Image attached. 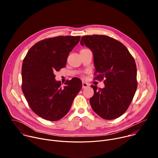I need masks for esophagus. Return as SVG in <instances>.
I'll return each instance as SVG.
<instances>
[{
    "label": "esophagus",
    "mask_w": 158,
    "mask_h": 158,
    "mask_svg": "<svg viewBox=\"0 0 158 158\" xmlns=\"http://www.w3.org/2000/svg\"><path fill=\"white\" fill-rule=\"evenodd\" d=\"M89 86V84H87V82H85L84 81H82V89H85Z\"/></svg>",
    "instance_id": "obj_1"
}]
</instances>
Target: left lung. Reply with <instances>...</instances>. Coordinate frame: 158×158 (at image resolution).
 <instances>
[{
	"label": "left lung",
	"mask_w": 158,
	"mask_h": 158,
	"mask_svg": "<svg viewBox=\"0 0 158 158\" xmlns=\"http://www.w3.org/2000/svg\"><path fill=\"white\" fill-rule=\"evenodd\" d=\"M80 43L93 54L98 74L95 79H105L104 88L91 85L94 93L89 101L93 109L104 119L119 118L129 106L138 86L134 58L121 42L107 35H85Z\"/></svg>",
	"instance_id": "8db88e82"
}]
</instances>
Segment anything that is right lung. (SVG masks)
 I'll return each mask as SVG.
<instances>
[{"label": "right lung", "mask_w": 158, "mask_h": 158, "mask_svg": "<svg viewBox=\"0 0 158 158\" xmlns=\"http://www.w3.org/2000/svg\"><path fill=\"white\" fill-rule=\"evenodd\" d=\"M80 36H57L40 40L29 49L22 63V89L31 109L39 117L56 121L64 117L82 88L79 78L65 86L54 73L65 66L69 52Z\"/></svg>", "instance_id": "add662e5"}]
</instances>
